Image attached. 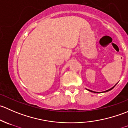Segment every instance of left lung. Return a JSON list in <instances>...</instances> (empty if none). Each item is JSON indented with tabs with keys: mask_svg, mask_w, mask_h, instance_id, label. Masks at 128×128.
<instances>
[{
	"mask_svg": "<svg viewBox=\"0 0 128 128\" xmlns=\"http://www.w3.org/2000/svg\"><path fill=\"white\" fill-rule=\"evenodd\" d=\"M115 85V86H116ZM115 86H114V87H112V88H110V89H108V90H106V91H104V92H108V91H110V90H112V89H113V88H114V87H115ZM87 89V88H86ZM87 90H88V91H90V92H94V93H99V92H94V91H92V90H89V89H87Z\"/></svg>",
	"mask_w": 128,
	"mask_h": 128,
	"instance_id": "left-lung-1",
	"label": "left lung"
}]
</instances>
